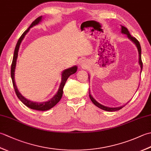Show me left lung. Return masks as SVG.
Returning a JSON list of instances; mask_svg holds the SVG:
<instances>
[{
  "mask_svg": "<svg viewBox=\"0 0 151 151\" xmlns=\"http://www.w3.org/2000/svg\"><path fill=\"white\" fill-rule=\"evenodd\" d=\"M121 32L124 34H127L128 37H129L130 40H132L133 42L136 44V47L137 48V50H138V52H139V65H140L141 69H141V70H142V69H143V62H142V49H141V46H140L139 42L138 41V40L136 39V37H134L131 36V35L129 33V30H128V29H127L126 27L122 26ZM89 98H90V99H91V101L93 102V103L95 106H97L98 108H101V109H102V110H103L108 111H117V110H121V108H123L125 106V105L124 106H122L118 107V108H108V107H106V106H104L102 105L101 104H99V102H97V101H96L95 99L93 98L91 95L89 93ZM127 103H128V102H127Z\"/></svg>",
  "mask_w": 151,
  "mask_h": 151,
  "instance_id": "left-lung-1",
  "label": "left lung"
}]
</instances>
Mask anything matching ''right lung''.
I'll list each match as a JSON object with an SVG mask.
<instances>
[{
  "mask_svg": "<svg viewBox=\"0 0 151 151\" xmlns=\"http://www.w3.org/2000/svg\"><path fill=\"white\" fill-rule=\"evenodd\" d=\"M41 18H42V16H40V17H37L36 19H35V20L32 22V23L30 26L29 27V28H28L27 30H25L24 32V33L21 35V36L19 39L17 45H16L15 48L14 57H13V60H12V63L11 65V77H12L13 86H14L15 93L17 95V97L19 99V100H20L22 103H23L24 105H26L27 107L30 108L31 109H33V110H40V111H46L54 107V106H55L58 102L61 100V99H62V95H63V89L64 86L67 80L68 79L70 75H71L75 73L76 72L77 67L75 66V67H71V68L67 69L64 70V71L62 73V82H61L60 84L58 91L57 93L54 96V97H52L49 101L44 102H34L28 100L27 99H25L23 96H22V95L19 93L17 87H16L15 83L14 81V72H15V65H16V61H17V56H18V50L19 49V47H20L21 41L22 40H23L25 35H26L28 32L29 31L30 28L34 27V25L39 23L41 20Z\"/></svg>",
  "mask_w": 151,
  "mask_h": 151,
  "instance_id": "1",
  "label": "right lung"
}]
</instances>
